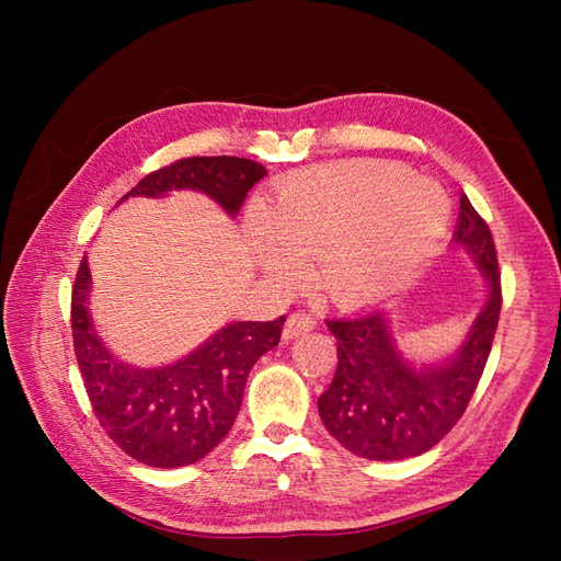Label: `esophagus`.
Instances as JSON below:
<instances>
[{
	"instance_id": "esophagus-1",
	"label": "esophagus",
	"mask_w": 561,
	"mask_h": 561,
	"mask_svg": "<svg viewBox=\"0 0 561 561\" xmlns=\"http://www.w3.org/2000/svg\"><path fill=\"white\" fill-rule=\"evenodd\" d=\"M313 328H316V318L309 316L307 311H297V313H290V318H287L283 336L285 339H297L301 334L311 332Z\"/></svg>"
}]
</instances>
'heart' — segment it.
Returning a JSON list of instances; mask_svg holds the SVG:
<instances>
[{
    "mask_svg": "<svg viewBox=\"0 0 561 561\" xmlns=\"http://www.w3.org/2000/svg\"><path fill=\"white\" fill-rule=\"evenodd\" d=\"M451 203L435 180L388 161H334L301 168L271 186L266 208L248 213V241L280 287L304 276L339 307H363L412 278L449 227Z\"/></svg>",
    "mask_w": 561,
    "mask_h": 561,
    "instance_id": "heart-1",
    "label": "heart"
}]
</instances>
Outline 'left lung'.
<instances>
[{
    "label": "left lung",
    "mask_w": 561,
    "mask_h": 561,
    "mask_svg": "<svg viewBox=\"0 0 561 561\" xmlns=\"http://www.w3.org/2000/svg\"><path fill=\"white\" fill-rule=\"evenodd\" d=\"M454 241L489 278V295L449 363L412 365L381 309L325 320L336 336L339 360L330 388L318 398V412L339 445L369 461H400L435 447L463 416L482 379L503 295L494 236L466 194Z\"/></svg>",
    "instance_id": "obj_1"
}]
</instances>
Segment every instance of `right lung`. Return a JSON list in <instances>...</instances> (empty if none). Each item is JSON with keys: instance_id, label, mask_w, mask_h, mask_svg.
<instances>
[{"instance_id": "obj_1", "label": "right lung", "mask_w": 561, "mask_h": 561, "mask_svg": "<svg viewBox=\"0 0 561 561\" xmlns=\"http://www.w3.org/2000/svg\"><path fill=\"white\" fill-rule=\"evenodd\" d=\"M266 175L239 157H190L145 175L126 196H163L198 190L236 215ZM124 196V198H126ZM91 271L81 260L72 285V339L93 414L112 443L151 468H182L213 451L241 410L252 365L278 346L285 316L268 322H231L184 360L138 369L118 363L100 342L87 309Z\"/></svg>"}]
</instances>
